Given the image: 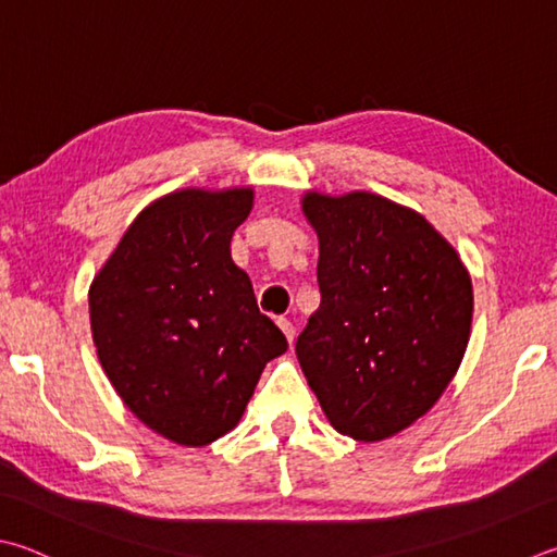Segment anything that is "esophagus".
Masks as SVG:
<instances>
[{
  "mask_svg": "<svg viewBox=\"0 0 557 557\" xmlns=\"http://www.w3.org/2000/svg\"><path fill=\"white\" fill-rule=\"evenodd\" d=\"M277 326L282 329V333H285V336H287V341L292 343V341H295V323H292L289 319H277Z\"/></svg>",
  "mask_w": 557,
  "mask_h": 557,
  "instance_id": "esophagus-1",
  "label": "esophagus"
}]
</instances>
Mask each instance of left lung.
I'll list each match as a JSON object with an SVG mask.
<instances>
[{
	"mask_svg": "<svg viewBox=\"0 0 557 557\" xmlns=\"http://www.w3.org/2000/svg\"><path fill=\"white\" fill-rule=\"evenodd\" d=\"M321 305L297 358L331 426L382 441L411 426L458 372L472 323L470 272L419 211L372 191H307Z\"/></svg>",
	"mask_w": 557,
	"mask_h": 557,
	"instance_id": "obj_1",
	"label": "left lung"
}]
</instances>
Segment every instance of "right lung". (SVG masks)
Masks as SVG:
<instances>
[{"label":"right lung","mask_w":557,"mask_h":557,"mask_svg":"<svg viewBox=\"0 0 557 557\" xmlns=\"http://www.w3.org/2000/svg\"><path fill=\"white\" fill-rule=\"evenodd\" d=\"M252 189H177L148 205L89 287L109 382L136 417L180 446L236 426L287 338L260 313L231 236Z\"/></svg>","instance_id":"1"}]
</instances>
